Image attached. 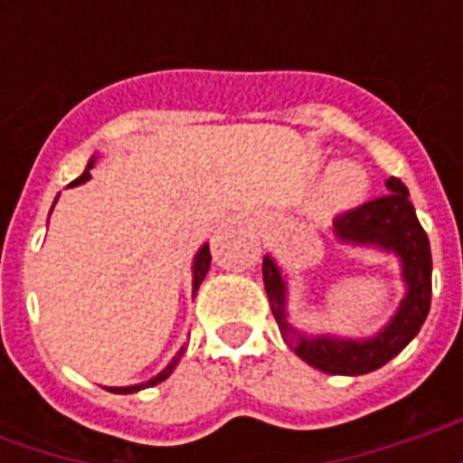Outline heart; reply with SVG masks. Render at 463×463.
Here are the masks:
<instances>
[{"instance_id":"heart-1","label":"heart","mask_w":463,"mask_h":463,"mask_svg":"<svg viewBox=\"0 0 463 463\" xmlns=\"http://www.w3.org/2000/svg\"><path fill=\"white\" fill-rule=\"evenodd\" d=\"M367 188L364 175L359 173V168L349 165V163H340L335 165L327 178L322 181L320 191H317V211L320 213H337L345 211L349 205L362 198V193Z\"/></svg>"}]
</instances>
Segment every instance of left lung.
<instances>
[{
	"label": "left lung",
	"mask_w": 463,
	"mask_h": 463,
	"mask_svg": "<svg viewBox=\"0 0 463 463\" xmlns=\"http://www.w3.org/2000/svg\"><path fill=\"white\" fill-rule=\"evenodd\" d=\"M389 193L340 213L335 218V235L352 245H377L399 255L402 278L407 282V298L384 330L369 340L340 337H307L288 322V285L270 255L262 258V280L270 300V310L288 347L310 367L327 374L357 377L384 367L417 337L431 305V250L429 238L419 222L409 191L399 178H389Z\"/></svg>",
	"instance_id": "8db88e82"
}]
</instances>
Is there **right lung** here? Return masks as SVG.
Returning <instances> with one entry per match:
<instances>
[{
  "label": "right lung",
  "instance_id": "1",
  "mask_svg": "<svg viewBox=\"0 0 463 463\" xmlns=\"http://www.w3.org/2000/svg\"><path fill=\"white\" fill-rule=\"evenodd\" d=\"M96 158H91L89 161V165H86V171L76 178V181H71L69 185H79V183H86L89 178H91V168H94ZM208 268H211V248L208 245H203L201 250H198V255H195V262H193V295H195V290L201 288L203 278H205V272H208ZM183 352L185 349H178L175 352V357L171 359V364L163 369L158 377L148 379V382H143V384H133V387H109V392H116V394H131V392H138V389H146V387H153V384H158V382H163V379L171 377V372L175 369V364H178V359L183 357Z\"/></svg>",
  "mask_w": 463,
  "mask_h": 463
}]
</instances>
